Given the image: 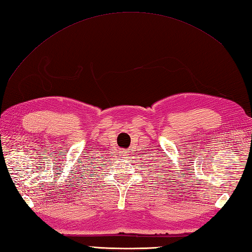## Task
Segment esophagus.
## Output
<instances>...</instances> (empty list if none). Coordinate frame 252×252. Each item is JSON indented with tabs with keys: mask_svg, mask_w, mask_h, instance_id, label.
<instances>
[{
	"mask_svg": "<svg viewBox=\"0 0 252 252\" xmlns=\"http://www.w3.org/2000/svg\"><path fill=\"white\" fill-rule=\"evenodd\" d=\"M120 155H121L122 158H127V157H129L130 153H129V151H127V149H122V151L120 152Z\"/></svg>",
	"mask_w": 252,
	"mask_h": 252,
	"instance_id": "esophagus-1",
	"label": "esophagus"
}]
</instances>
